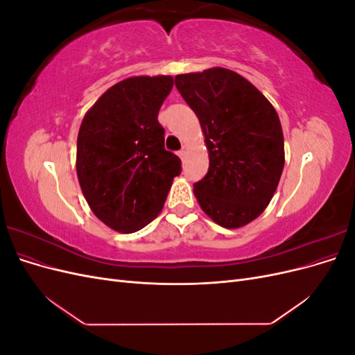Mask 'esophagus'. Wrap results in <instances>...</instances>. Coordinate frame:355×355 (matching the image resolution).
<instances>
[{"label": "esophagus", "instance_id": "34e87169", "mask_svg": "<svg viewBox=\"0 0 355 355\" xmlns=\"http://www.w3.org/2000/svg\"><path fill=\"white\" fill-rule=\"evenodd\" d=\"M188 145L187 144H184V146H182V149H180V151H179V157L180 158H185V155L188 154Z\"/></svg>", "mask_w": 355, "mask_h": 355}]
</instances>
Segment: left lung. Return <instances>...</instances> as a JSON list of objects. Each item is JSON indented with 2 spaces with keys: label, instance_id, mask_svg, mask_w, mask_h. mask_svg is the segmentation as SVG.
I'll list each match as a JSON object with an SVG mask.
<instances>
[{
  "label": "left lung",
  "instance_id": "8db88e82",
  "mask_svg": "<svg viewBox=\"0 0 355 355\" xmlns=\"http://www.w3.org/2000/svg\"><path fill=\"white\" fill-rule=\"evenodd\" d=\"M175 84L198 116L209 153V171L194 196L214 223L241 228L268 207L280 182V118L249 80L227 68L179 73Z\"/></svg>",
  "mask_w": 355,
  "mask_h": 355
}]
</instances>
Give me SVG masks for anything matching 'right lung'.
Listing matches in <instances>:
<instances>
[{
  "mask_svg": "<svg viewBox=\"0 0 355 355\" xmlns=\"http://www.w3.org/2000/svg\"><path fill=\"white\" fill-rule=\"evenodd\" d=\"M171 75H136L114 84L85 112L77 139V176L89 207L106 227L132 234L164 207L180 158L164 149L157 116Z\"/></svg>",
  "mask_w": 355,
  "mask_h": 355,
  "instance_id": "right-lung-1",
  "label": "right lung"
}]
</instances>
